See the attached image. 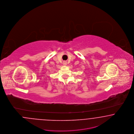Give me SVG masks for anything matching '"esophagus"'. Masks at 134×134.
<instances>
[{
    "mask_svg": "<svg viewBox=\"0 0 134 134\" xmlns=\"http://www.w3.org/2000/svg\"><path fill=\"white\" fill-rule=\"evenodd\" d=\"M63 64H64V65H66V61H64Z\"/></svg>",
    "mask_w": 134,
    "mask_h": 134,
    "instance_id": "1",
    "label": "esophagus"
}]
</instances>
